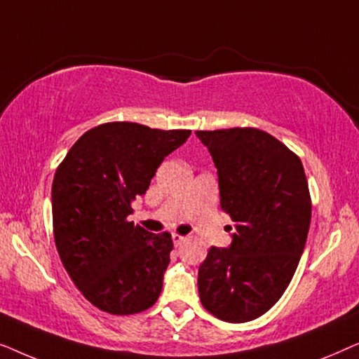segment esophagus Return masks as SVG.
I'll return each mask as SVG.
<instances>
[{"label": "esophagus", "mask_w": 359, "mask_h": 359, "mask_svg": "<svg viewBox=\"0 0 359 359\" xmlns=\"http://www.w3.org/2000/svg\"><path fill=\"white\" fill-rule=\"evenodd\" d=\"M171 238H173L175 247H180V245L184 242L186 237H183V235H180V233H173V235H171Z\"/></svg>", "instance_id": "1"}]
</instances>
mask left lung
Segmentation results:
<instances>
[{
	"instance_id": "obj_1",
	"label": "left lung",
	"mask_w": 359,
	"mask_h": 359,
	"mask_svg": "<svg viewBox=\"0 0 359 359\" xmlns=\"http://www.w3.org/2000/svg\"><path fill=\"white\" fill-rule=\"evenodd\" d=\"M196 135L217 168L220 208L233 220L232 243L210 248L199 266L201 302L224 322L255 320L286 291L306 247L312 205L302 161L253 127Z\"/></svg>"
}]
</instances>
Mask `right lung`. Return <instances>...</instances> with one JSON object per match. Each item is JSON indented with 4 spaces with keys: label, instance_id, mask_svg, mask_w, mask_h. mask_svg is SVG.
<instances>
[{
    "label": "right lung",
    "instance_id": "obj_1",
    "mask_svg": "<svg viewBox=\"0 0 359 359\" xmlns=\"http://www.w3.org/2000/svg\"><path fill=\"white\" fill-rule=\"evenodd\" d=\"M191 130L107 122L75 142L53 176V237L83 296L101 311L130 316L154 306L173 240L127 220L130 203Z\"/></svg>",
    "mask_w": 359,
    "mask_h": 359
}]
</instances>
